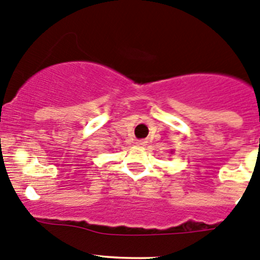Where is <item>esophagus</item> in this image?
Masks as SVG:
<instances>
[{
	"instance_id": "34e87169",
	"label": "esophagus",
	"mask_w": 260,
	"mask_h": 260,
	"mask_svg": "<svg viewBox=\"0 0 260 260\" xmlns=\"http://www.w3.org/2000/svg\"><path fill=\"white\" fill-rule=\"evenodd\" d=\"M137 145H139V147H143V145H145V142L144 141H138V142H137Z\"/></svg>"
}]
</instances>
